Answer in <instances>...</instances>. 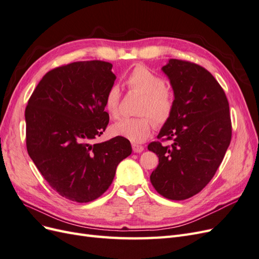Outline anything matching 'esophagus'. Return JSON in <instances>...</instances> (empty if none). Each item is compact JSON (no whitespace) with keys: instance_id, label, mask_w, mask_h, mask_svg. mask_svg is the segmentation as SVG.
Returning a JSON list of instances; mask_svg holds the SVG:
<instances>
[{"instance_id":"34e87169","label":"esophagus","mask_w":259,"mask_h":259,"mask_svg":"<svg viewBox=\"0 0 259 259\" xmlns=\"http://www.w3.org/2000/svg\"><path fill=\"white\" fill-rule=\"evenodd\" d=\"M132 148H133V151L136 153H140L142 151H144V146H142V145L132 144Z\"/></svg>"}]
</instances>
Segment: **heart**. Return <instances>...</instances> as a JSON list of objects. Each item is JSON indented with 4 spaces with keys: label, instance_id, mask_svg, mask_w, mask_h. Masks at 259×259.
Listing matches in <instances>:
<instances>
[{
    "label": "heart",
    "instance_id": "b5f03b06",
    "mask_svg": "<svg viewBox=\"0 0 259 259\" xmlns=\"http://www.w3.org/2000/svg\"><path fill=\"white\" fill-rule=\"evenodd\" d=\"M127 88L143 94L138 117H124L111 126V133L115 136L126 138L133 143H143L150 135L154 120L159 123L165 122L173 112L174 95L165 85V80L150 69L138 65L126 76ZM121 93L113 85L106 93L104 108L108 115L116 119L120 113ZM155 119H153V117Z\"/></svg>",
    "mask_w": 259,
    "mask_h": 259
}]
</instances>
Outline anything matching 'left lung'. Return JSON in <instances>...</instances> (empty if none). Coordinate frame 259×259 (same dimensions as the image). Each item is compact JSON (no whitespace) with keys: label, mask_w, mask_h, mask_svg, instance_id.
<instances>
[{"label":"left lung","mask_w":259,"mask_h":259,"mask_svg":"<svg viewBox=\"0 0 259 259\" xmlns=\"http://www.w3.org/2000/svg\"><path fill=\"white\" fill-rule=\"evenodd\" d=\"M162 71L174 91V108L158 138L148 149L159 156L150 176L154 189L169 200L199 193L214 177L231 140L229 103L206 69L190 61L169 59Z\"/></svg>","instance_id":"obj_1"}]
</instances>
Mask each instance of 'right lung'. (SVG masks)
I'll return each mask as SVG.
<instances>
[{"mask_svg":"<svg viewBox=\"0 0 259 259\" xmlns=\"http://www.w3.org/2000/svg\"><path fill=\"white\" fill-rule=\"evenodd\" d=\"M111 69L100 60L55 68L37 84L25 111L30 158L55 191L74 202L99 198L132 153L131 143L120 136L93 143L109 123L104 100L116 79Z\"/></svg>","mask_w":259,"mask_h":259,"instance_id":"1","label":"right lung"}]
</instances>
